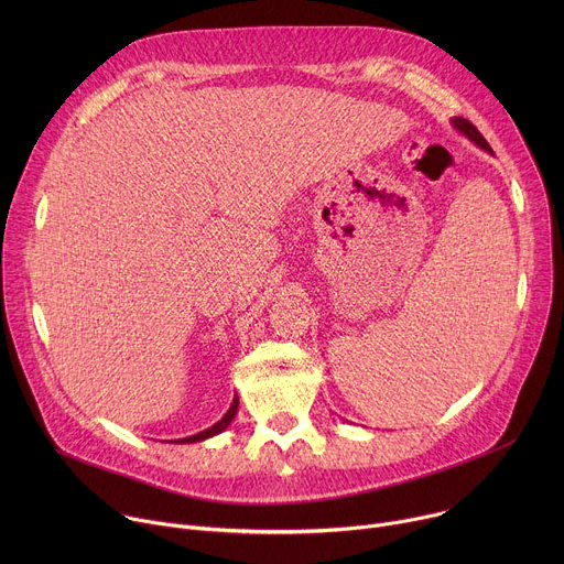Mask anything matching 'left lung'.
I'll list each match as a JSON object with an SVG mask.
<instances>
[{"mask_svg": "<svg viewBox=\"0 0 564 564\" xmlns=\"http://www.w3.org/2000/svg\"><path fill=\"white\" fill-rule=\"evenodd\" d=\"M451 124H453V129H457L464 138H468L475 147H479V149H485L487 153H494V149L489 147V142L485 140V135H481L468 120H464V118H451Z\"/></svg>", "mask_w": 564, "mask_h": 564, "instance_id": "1", "label": "left lung"}]
</instances>
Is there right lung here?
Listing matches in <instances>:
<instances>
[{
    "mask_svg": "<svg viewBox=\"0 0 564 564\" xmlns=\"http://www.w3.org/2000/svg\"><path fill=\"white\" fill-rule=\"evenodd\" d=\"M236 413H238V397L234 394V399H231V406L227 409V413L214 424V426H209V429H205V431H200V433H196V435H189V437H183V440H176V444H194V442H205V440H209V437H214V435H218V433H223L229 424H231V420L236 417Z\"/></svg>",
    "mask_w": 564,
    "mask_h": 564,
    "instance_id": "1",
    "label": "right lung"
}]
</instances>
